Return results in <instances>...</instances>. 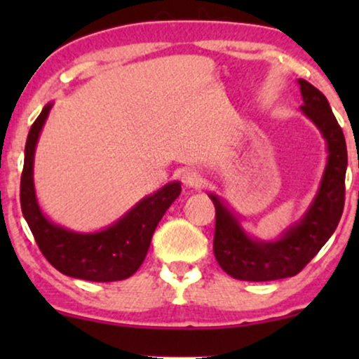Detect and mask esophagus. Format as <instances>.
I'll list each match as a JSON object with an SVG mask.
<instances>
[{
  "label": "esophagus",
  "mask_w": 359,
  "mask_h": 359,
  "mask_svg": "<svg viewBox=\"0 0 359 359\" xmlns=\"http://www.w3.org/2000/svg\"><path fill=\"white\" fill-rule=\"evenodd\" d=\"M182 182L185 187H189V189H201L204 185V179L197 174L196 170H187V172H184Z\"/></svg>",
  "instance_id": "1"
}]
</instances>
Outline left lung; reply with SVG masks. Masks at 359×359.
<instances>
[{
	"label": "left lung",
	"instance_id": "8db88e82",
	"mask_svg": "<svg viewBox=\"0 0 359 359\" xmlns=\"http://www.w3.org/2000/svg\"><path fill=\"white\" fill-rule=\"evenodd\" d=\"M302 113L319 128L327 143V163L311 208L278 240L259 241L246 234L233 211L217 196L209 194L216 208L214 257L233 278L269 282L297 275L319 253L337 228L344 209V179L348 150L343 130L319 89L299 79Z\"/></svg>",
	"mask_w": 359,
	"mask_h": 359
}]
</instances>
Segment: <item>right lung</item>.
I'll list each match as a JSON object with an SVG mask.
<instances>
[{
  "instance_id": "add662e5",
  "label": "right lung",
  "mask_w": 359,
  "mask_h": 359,
  "mask_svg": "<svg viewBox=\"0 0 359 359\" xmlns=\"http://www.w3.org/2000/svg\"><path fill=\"white\" fill-rule=\"evenodd\" d=\"M50 109L52 104L42 109L30 128L25 145L20 184L23 217L42 255L60 273L90 282H116L131 277L147 257L156 224L179 197L182 187L179 182L163 185L160 191L143 197L121 219L102 231L76 233L53 224L36 203L34 185L35 147Z\"/></svg>"
}]
</instances>
